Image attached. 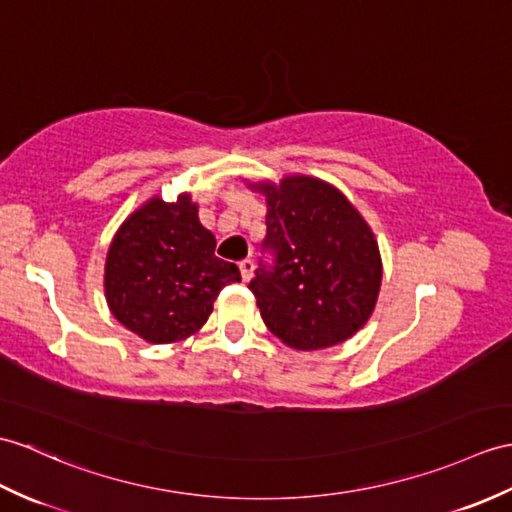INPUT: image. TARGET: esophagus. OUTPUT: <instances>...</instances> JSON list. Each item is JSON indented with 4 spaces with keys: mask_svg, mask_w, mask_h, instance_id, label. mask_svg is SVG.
Here are the masks:
<instances>
[{
    "mask_svg": "<svg viewBox=\"0 0 512 512\" xmlns=\"http://www.w3.org/2000/svg\"><path fill=\"white\" fill-rule=\"evenodd\" d=\"M253 270H255L253 259H242V261H240V272H242V279H244V281H248V279L253 277Z\"/></svg>",
    "mask_w": 512,
    "mask_h": 512,
    "instance_id": "34e87169",
    "label": "esophagus"
}]
</instances>
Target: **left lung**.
<instances>
[{
  "label": "left lung",
  "mask_w": 512,
  "mask_h": 512,
  "mask_svg": "<svg viewBox=\"0 0 512 512\" xmlns=\"http://www.w3.org/2000/svg\"><path fill=\"white\" fill-rule=\"evenodd\" d=\"M268 196L255 294L266 327L301 351L334 347L364 327L382 283V261L366 222L336 187L288 176Z\"/></svg>",
  "instance_id": "obj_1"
}]
</instances>
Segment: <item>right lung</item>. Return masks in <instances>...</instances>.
<instances>
[{"instance_id":"add662e5","label":"right lung","mask_w":512,"mask_h":512,"mask_svg":"<svg viewBox=\"0 0 512 512\" xmlns=\"http://www.w3.org/2000/svg\"><path fill=\"white\" fill-rule=\"evenodd\" d=\"M213 251L216 237L200 224L192 198H152L122 224L106 257L113 316L154 344L192 336L224 285L242 281L240 268Z\"/></svg>"}]
</instances>
